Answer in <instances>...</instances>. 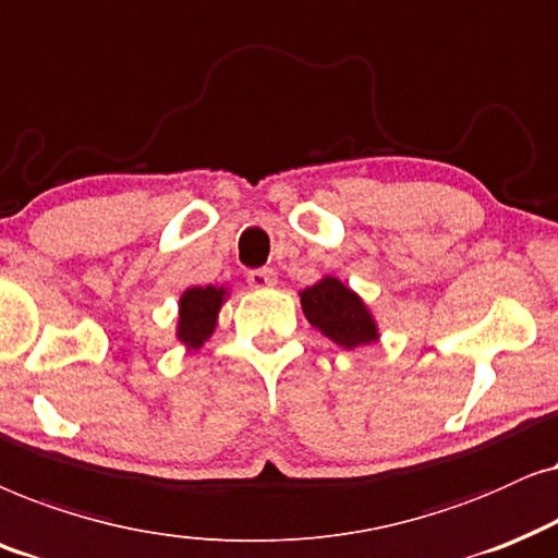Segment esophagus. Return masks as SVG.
Instances as JSON below:
<instances>
[{
    "label": "esophagus",
    "instance_id": "obj_1",
    "mask_svg": "<svg viewBox=\"0 0 558 558\" xmlns=\"http://www.w3.org/2000/svg\"><path fill=\"white\" fill-rule=\"evenodd\" d=\"M247 283L252 288H272L278 283V272L272 267H259V270H250L247 272Z\"/></svg>",
    "mask_w": 558,
    "mask_h": 558
}]
</instances>
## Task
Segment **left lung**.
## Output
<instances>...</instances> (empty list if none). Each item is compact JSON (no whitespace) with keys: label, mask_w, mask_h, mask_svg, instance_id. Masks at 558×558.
Instances as JSON below:
<instances>
[{"label":"left lung","mask_w":558,"mask_h":558,"mask_svg":"<svg viewBox=\"0 0 558 558\" xmlns=\"http://www.w3.org/2000/svg\"><path fill=\"white\" fill-rule=\"evenodd\" d=\"M301 306L308 324L322 331L324 337H329L333 344L354 349L380 339L377 324L365 301L331 275L301 291Z\"/></svg>","instance_id":"8db88e82"}]
</instances>
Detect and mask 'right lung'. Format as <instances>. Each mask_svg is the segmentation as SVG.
<instances>
[{"label": "right lung", "instance_id": "obj_1", "mask_svg": "<svg viewBox=\"0 0 558 558\" xmlns=\"http://www.w3.org/2000/svg\"><path fill=\"white\" fill-rule=\"evenodd\" d=\"M227 299V288L193 286L178 303L175 337L189 349H198L217 329V316Z\"/></svg>", "mask_w": 558, "mask_h": 558}]
</instances>
